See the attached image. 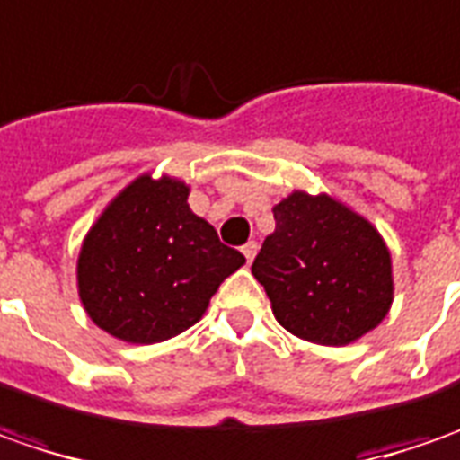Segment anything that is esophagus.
Masks as SVG:
<instances>
[{"instance_id":"1","label":"esophagus","mask_w":460,"mask_h":460,"mask_svg":"<svg viewBox=\"0 0 460 460\" xmlns=\"http://www.w3.org/2000/svg\"><path fill=\"white\" fill-rule=\"evenodd\" d=\"M257 249H260V246H257V242H249V244L242 246V254L246 257V261H252L254 257H257Z\"/></svg>"}]
</instances>
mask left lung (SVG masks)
Listing matches in <instances>:
<instances>
[{
    "mask_svg": "<svg viewBox=\"0 0 460 460\" xmlns=\"http://www.w3.org/2000/svg\"><path fill=\"white\" fill-rule=\"evenodd\" d=\"M252 275L278 323L318 346H349L387 318L394 300L392 254L367 216L331 193L293 190Z\"/></svg>",
    "mask_w": 460,
    "mask_h": 460,
    "instance_id": "1",
    "label": "left lung"
}]
</instances>
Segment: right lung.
<instances>
[{"instance_id": "obj_1", "label": "right lung", "mask_w": 460, "mask_h": 460, "mask_svg": "<svg viewBox=\"0 0 460 460\" xmlns=\"http://www.w3.org/2000/svg\"><path fill=\"white\" fill-rule=\"evenodd\" d=\"M190 185L142 172L86 231L75 285L86 315L124 343H160L196 325L244 254L190 211Z\"/></svg>"}]
</instances>
